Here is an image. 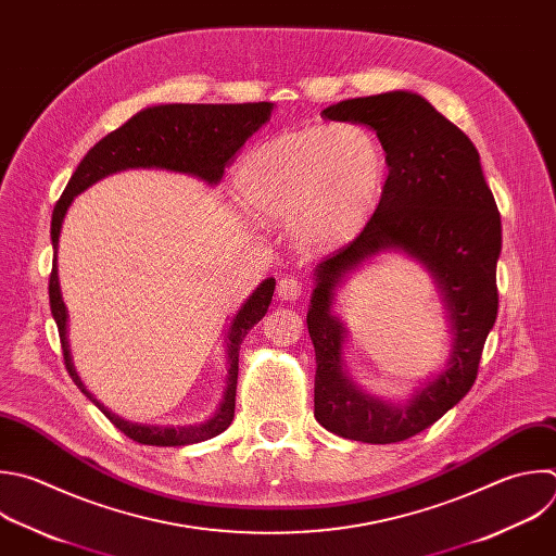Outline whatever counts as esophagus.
Returning a JSON list of instances; mask_svg holds the SVG:
<instances>
[{
	"label": "esophagus",
	"instance_id": "1",
	"mask_svg": "<svg viewBox=\"0 0 556 556\" xmlns=\"http://www.w3.org/2000/svg\"><path fill=\"white\" fill-rule=\"evenodd\" d=\"M301 281L294 277H283L277 283V294L281 301H296L301 296Z\"/></svg>",
	"mask_w": 556,
	"mask_h": 556
}]
</instances>
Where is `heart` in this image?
Returning a JSON list of instances; mask_svg holds the SVG:
<instances>
[{"label": "heart", "mask_w": 556, "mask_h": 556, "mask_svg": "<svg viewBox=\"0 0 556 556\" xmlns=\"http://www.w3.org/2000/svg\"><path fill=\"white\" fill-rule=\"evenodd\" d=\"M384 182L380 141L353 124L281 132L253 146L236 169L242 205L270 223H290L307 249L351 242L371 220Z\"/></svg>", "instance_id": "heart-1"}]
</instances>
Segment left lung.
<instances>
[{"mask_svg":"<svg viewBox=\"0 0 556 556\" xmlns=\"http://www.w3.org/2000/svg\"><path fill=\"white\" fill-rule=\"evenodd\" d=\"M325 119L374 128L389 178L374 218L333 257L314 268L307 331L316 353L314 417L351 441L397 443L439 421L473 387L484 340L497 316L495 268L502 223L471 139L413 91L342 100ZM380 252H404L440 288L453 333L442 371L408 401H384L345 374V326L332 314L337 288Z\"/></svg>","mask_w":556,"mask_h":556,"instance_id":"8db88e82","label":"left lung"}]
</instances>
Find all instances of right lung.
I'll use <instances>...</instances> for the list:
<instances>
[{"mask_svg":"<svg viewBox=\"0 0 556 556\" xmlns=\"http://www.w3.org/2000/svg\"><path fill=\"white\" fill-rule=\"evenodd\" d=\"M273 102H251V104H156L141 109L117 130L102 137L78 163L72 174L67 188L52 212V247H54V264L50 275V307L56 320L65 366L74 380V384L109 417V421L122 430L128 439L141 445L156 447H176L192 445L225 432L236 415V387H238V359L240 344L249 329L257 325L273 301L275 279H264L249 299L236 312L229 329H227V376L223 400L218 402L212 417L192 426H148L132 424L117 415H113L104 404H100L83 384L76 374L70 349V314L63 301L61 283H59V238L63 229V220L74 199L83 194L93 182L102 180L122 169L132 167H156L190 174L207 185H216L223 180L225 167L233 159V154L244 146V141L257 132L273 113Z\"/></svg>","mask_w":556,"mask_h":556,"instance_id":"1","label":"right lung"}]
</instances>
